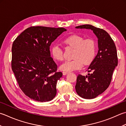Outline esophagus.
<instances>
[{"label":"esophagus","instance_id":"esophagus-1","mask_svg":"<svg viewBox=\"0 0 126 126\" xmlns=\"http://www.w3.org/2000/svg\"><path fill=\"white\" fill-rule=\"evenodd\" d=\"M68 74V72H66V71H63V75H65L66 74Z\"/></svg>","mask_w":126,"mask_h":126}]
</instances>
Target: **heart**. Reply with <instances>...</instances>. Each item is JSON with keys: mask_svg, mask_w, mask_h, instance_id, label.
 Instances as JSON below:
<instances>
[{"mask_svg": "<svg viewBox=\"0 0 126 126\" xmlns=\"http://www.w3.org/2000/svg\"><path fill=\"white\" fill-rule=\"evenodd\" d=\"M63 43L68 47L74 49L73 60L65 62L60 66L61 70L72 71L80 69L83 64L89 65L95 57L97 46L93 39H85L80 35L73 34L64 39ZM51 54L55 60L62 62L64 60L63 51L58 45L51 48Z\"/></svg>", "mask_w": 126, "mask_h": 126, "instance_id": "heart-1", "label": "heart"}]
</instances>
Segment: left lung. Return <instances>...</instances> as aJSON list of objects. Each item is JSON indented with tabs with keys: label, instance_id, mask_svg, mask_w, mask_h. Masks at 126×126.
<instances>
[{
	"label": "left lung",
	"instance_id": "8db88e82",
	"mask_svg": "<svg viewBox=\"0 0 126 126\" xmlns=\"http://www.w3.org/2000/svg\"><path fill=\"white\" fill-rule=\"evenodd\" d=\"M91 29L98 38V52L88 68V75L79 74L76 92L85 99H93L102 94L109 87L113 71L118 64L117 50L114 41L104 29L90 24L75 27Z\"/></svg>",
	"mask_w": 126,
	"mask_h": 126
}]
</instances>
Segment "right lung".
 Listing matches in <instances>:
<instances>
[{
  "instance_id": "right-lung-1",
  "label": "right lung",
  "mask_w": 126,
  "mask_h": 126,
  "mask_svg": "<svg viewBox=\"0 0 126 126\" xmlns=\"http://www.w3.org/2000/svg\"><path fill=\"white\" fill-rule=\"evenodd\" d=\"M64 28L33 26L24 30L12 46L11 68L21 88L31 99L48 102L55 97L62 76L51 57L50 46Z\"/></svg>"
}]
</instances>
